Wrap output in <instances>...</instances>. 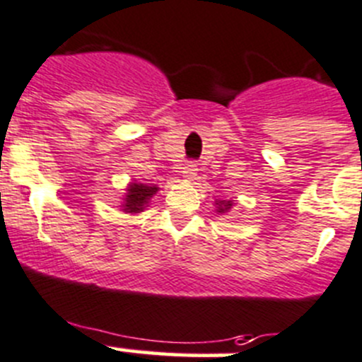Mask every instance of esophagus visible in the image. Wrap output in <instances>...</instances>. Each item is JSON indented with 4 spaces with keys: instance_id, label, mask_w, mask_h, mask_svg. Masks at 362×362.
Segmentation results:
<instances>
[{
    "instance_id": "1",
    "label": "esophagus",
    "mask_w": 362,
    "mask_h": 362,
    "mask_svg": "<svg viewBox=\"0 0 362 362\" xmlns=\"http://www.w3.org/2000/svg\"><path fill=\"white\" fill-rule=\"evenodd\" d=\"M195 175H197V168H195L194 163H187L181 168V177H183V181H194Z\"/></svg>"
}]
</instances>
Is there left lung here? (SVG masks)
Masks as SVG:
<instances>
[{"label": "left lung", "instance_id": "8db88e82", "mask_svg": "<svg viewBox=\"0 0 362 362\" xmlns=\"http://www.w3.org/2000/svg\"><path fill=\"white\" fill-rule=\"evenodd\" d=\"M233 199H215V211L218 215H224L233 208Z\"/></svg>", "mask_w": 362, "mask_h": 362}]
</instances>
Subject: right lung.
Returning <instances> with one entry per match:
<instances>
[{"instance_id":"obj_1","label":"right lung","mask_w":362,"mask_h":362,"mask_svg":"<svg viewBox=\"0 0 362 362\" xmlns=\"http://www.w3.org/2000/svg\"><path fill=\"white\" fill-rule=\"evenodd\" d=\"M159 192L158 185H144L140 181H132V183L127 185L125 188V194L122 197L120 203V210L124 214H141L145 208L148 206L151 203V199L154 197L156 194Z\"/></svg>"}]
</instances>
